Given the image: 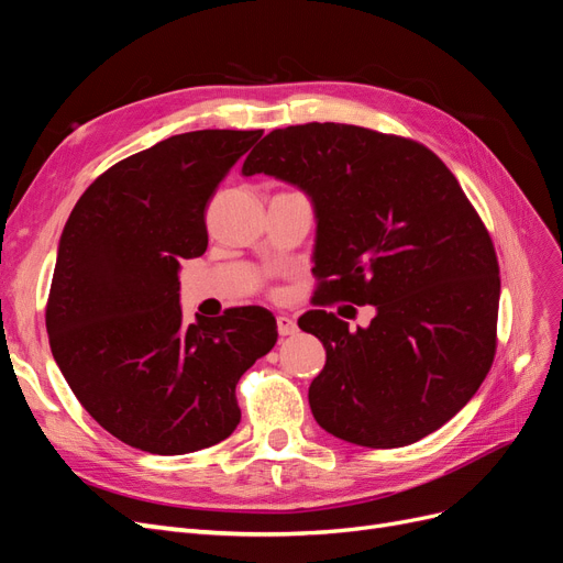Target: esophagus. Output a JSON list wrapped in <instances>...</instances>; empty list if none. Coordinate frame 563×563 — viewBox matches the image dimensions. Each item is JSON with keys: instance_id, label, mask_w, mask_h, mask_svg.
<instances>
[{"instance_id": "esophagus-1", "label": "esophagus", "mask_w": 563, "mask_h": 563, "mask_svg": "<svg viewBox=\"0 0 563 563\" xmlns=\"http://www.w3.org/2000/svg\"><path fill=\"white\" fill-rule=\"evenodd\" d=\"M277 331H279V335H282V338H286V335H294V333L298 331V323H296V319H294V317L279 314V317H277Z\"/></svg>"}]
</instances>
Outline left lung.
I'll return each instance as SVG.
<instances>
[{"instance_id":"8db88e82","label":"left lung","mask_w":563,"mask_h":563,"mask_svg":"<svg viewBox=\"0 0 563 563\" xmlns=\"http://www.w3.org/2000/svg\"><path fill=\"white\" fill-rule=\"evenodd\" d=\"M244 176L298 185L317 213V305H376L350 331L329 310L298 327L327 347L314 420L356 446L397 449L463 408L498 345L500 267L463 187L430 147L364 126L269 131Z\"/></svg>"}]
</instances>
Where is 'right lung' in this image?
Segmentation results:
<instances>
[{"mask_svg":"<svg viewBox=\"0 0 563 563\" xmlns=\"http://www.w3.org/2000/svg\"><path fill=\"white\" fill-rule=\"evenodd\" d=\"M261 135H172L100 174L67 218L48 345L89 416L133 449L183 455L228 439L236 383L277 343L263 308L185 323L178 302L180 261L209 246L207 203Z\"/></svg>","mask_w":563,"mask_h":563,"instance_id":"1","label":"right lung"}]
</instances>
